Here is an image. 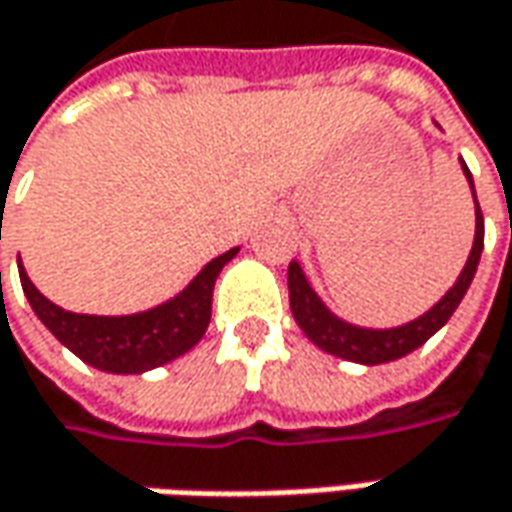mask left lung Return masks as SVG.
Returning a JSON list of instances; mask_svg holds the SVG:
<instances>
[{"label":"left lung","mask_w":512,"mask_h":512,"mask_svg":"<svg viewBox=\"0 0 512 512\" xmlns=\"http://www.w3.org/2000/svg\"><path fill=\"white\" fill-rule=\"evenodd\" d=\"M464 176L470 182L473 190V202H476V187H473V176L462 162ZM484 247V219L482 207L476 202V239H473V250L467 256V265H464L462 276L456 279V285L450 287L442 296L439 305H433L424 316L407 322L402 327H390V330H370V327H356L342 322L339 316H333L322 299L313 293V287L307 285L305 273L296 262H290L287 267V290H290V310H293V319L299 322V327L307 333V339L313 344H319L322 350L347 359V362L359 364H384L393 362V359H402L407 353H413L416 347H422L444 322L453 316V310L459 307L464 299L467 287L476 276V267L482 259Z\"/></svg>","instance_id":"1"}]
</instances>
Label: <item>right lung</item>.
Segmentation results:
<instances>
[{
	"label": "right lung",
	"mask_w": 512,
	"mask_h": 512,
	"mask_svg": "<svg viewBox=\"0 0 512 512\" xmlns=\"http://www.w3.org/2000/svg\"><path fill=\"white\" fill-rule=\"evenodd\" d=\"M236 253L239 247L222 253L219 259L205 265V270L176 299L153 307L148 313H136V316L70 313L48 302L33 287L22 265H19V279L42 325L82 362L108 370V373H145V370L173 362L176 356L187 353L205 336L216 276Z\"/></svg>",
	"instance_id": "add662e5"
}]
</instances>
